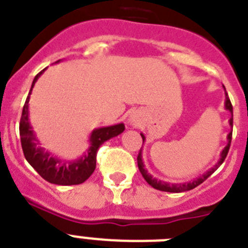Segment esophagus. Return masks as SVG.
<instances>
[{
    "mask_svg": "<svg viewBox=\"0 0 248 248\" xmlns=\"http://www.w3.org/2000/svg\"><path fill=\"white\" fill-rule=\"evenodd\" d=\"M130 122L132 124H135V126H136V124H139V120H137V117L135 116V114H132V116L130 117Z\"/></svg>",
    "mask_w": 248,
    "mask_h": 248,
    "instance_id": "1",
    "label": "esophagus"
}]
</instances>
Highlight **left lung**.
<instances>
[{
  "instance_id": "1",
  "label": "left lung",
  "mask_w": 248,
  "mask_h": 248,
  "mask_svg": "<svg viewBox=\"0 0 248 248\" xmlns=\"http://www.w3.org/2000/svg\"><path fill=\"white\" fill-rule=\"evenodd\" d=\"M224 108H226L227 111L231 112L230 126L232 127V126H233V108H232V105H231V101H230V98H228L227 93H226V102H224ZM141 137H142V141L146 140V139H145V136H143V134H141ZM227 140H228V143H227L226 147L222 150V153H220V157H219V160L217 161V164H216L213 168H211L209 170H207V171H205L203 175L193 179V180H190V182L175 183V184H171V183L163 182V180H157L156 178H154L151 174H149V172H147V170L145 169V165H143L142 147H141L140 153H139V156H137V165H139V170H140V172L142 174L143 179H145V180H146V182L149 183L151 186H153V188L157 189V190L169 191V193H182V191L191 190V189H194L195 186H198L199 184H202V183L204 182L205 179L209 178V176H211L212 174H213V172L216 171V170H217L220 165H222V163H223L224 159H226L227 154H228V150H230L231 140H232V131H231L230 134H228V136H227Z\"/></svg>"
}]
</instances>
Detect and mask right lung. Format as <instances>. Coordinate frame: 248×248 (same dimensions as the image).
I'll list each match as a JSON object with an SVG mask.
<instances>
[{
  "mask_svg": "<svg viewBox=\"0 0 248 248\" xmlns=\"http://www.w3.org/2000/svg\"><path fill=\"white\" fill-rule=\"evenodd\" d=\"M45 69L41 70L32 80L30 92H29L28 98H26L24 108H22L21 120H20V137H21V146L25 159L28 160V163L39 172V175L43 176L46 182L51 183V184H82L94 171L95 157H97V151H98L99 146L112 137L122 134L124 131V124H117L113 126L93 130L89 136V147L79 159L68 161V160L59 159L53 154H50L49 151L40 146V141L37 140L36 135L31 127L30 120H29V101H30L31 91L34 88L39 77L45 72Z\"/></svg>",
  "mask_w": 248,
  "mask_h": 248,
  "instance_id": "right-lung-1",
  "label": "right lung"
}]
</instances>
